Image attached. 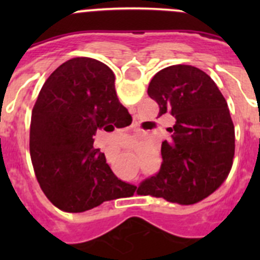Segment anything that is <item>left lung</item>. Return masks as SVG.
<instances>
[{
  "mask_svg": "<svg viewBox=\"0 0 260 260\" xmlns=\"http://www.w3.org/2000/svg\"><path fill=\"white\" fill-rule=\"evenodd\" d=\"M147 92L158 104V116L171 113L176 123L161 144L160 172L137 192L198 203L219 189L233 164L234 125L226 100L210 75L191 65L160 70Z\"/></svg>",
  "mask_w": 260,
  "mask_h": 260,
  "instance_id": "left-lung-1",
  "label": "left lung"
}]
</instances>
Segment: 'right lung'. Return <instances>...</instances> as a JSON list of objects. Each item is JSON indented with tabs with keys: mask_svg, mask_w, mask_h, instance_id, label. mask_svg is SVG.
Masks as SVG:
<instances>
[{
	"mask_svg": "<svg viewBox=\"0 0 260 260\" xmlns=\"http://www.w3.org/2000/svg\"><path fill=\"white\" fill-rule=\"evenodd\" d=\"M128 117L113 71L98 59H69L45 80L32 109L29 153L39 185L57 208L84 212L134 192L135 186L114 176L92 138L98 128L125 127Z\"/></svg>",
	"mask_w": 260,
	"mask_h": 260,
	"instance_id": "right-lung-1",
	"label": "right lung"
}]
</instances>
